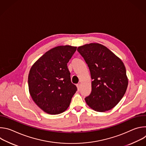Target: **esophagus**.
Here are the masks:
<instances>
[{
    "instance_id": "obj_1",
    "label": "esophagus",
    "mask_w": 146,
    "mask_h": 146,
    "mask_svg": "<svg viewBox=\"0 0 146 146\" xmlns=\"http://www.w3.org/2000/svg\"><path fill=\"white\" fill-rule=\"evenodd\" d=\"M77 89L78 90H80V89L81 88V84H80V83H78V84H77Z\"/></svg>"
}]
</instances>
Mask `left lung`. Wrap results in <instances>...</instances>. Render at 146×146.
<instances>
[{
  "label": "left lung",
  "mask_w": 146,
  "mask_h": 146,
  "mask_svg": "<svg viewBox=\"0 0 146 146\" xmlns=\"http://www.w3.org/2000/svg\"><path fill=\"white\" fill-rule=\"evenodd\" d=\"M77 51L89 67L92 91L85 98L93 110L105 112L114 108L125 93L128 79L122 61L106 47L99 43L80 46Z\"/></svg>",
  "instance_id": "left-lung-1"
}]
</instances>
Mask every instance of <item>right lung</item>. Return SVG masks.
Wrapping results in <instances>:
<instances>
[{
  "instance_id": "right-lung-1",
  "label": "right lung",
  "mask_w": 146,
  "mask_h": 146,
  "mask_svg": "<svg viewBox=\"0 0 146 146\" xmlns=\"http://www.w3.org/2000/svg\"><path fill=\"white\" fill-rule=\"evenodd\" d=\"M77 47L60 46L47 51L32 65L28 75L29 94L36 105L50 114H58L69 106L77 91L67 64Z\"/></svg>"
}]
</instances>
